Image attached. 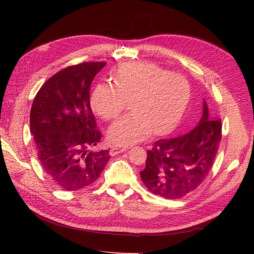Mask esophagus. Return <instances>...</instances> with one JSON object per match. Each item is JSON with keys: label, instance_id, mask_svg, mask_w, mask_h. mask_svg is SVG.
Wrapping results in <instances>:
<instances>
[{"label": "esophagus", "instance_id": "obj_1", "mask_svg": "<svg viewBox=\"0 0 254 254\" xmlns=\"http://www.w3.org/2000/svg\"><path fill=\"white\" fill-rule=\"evenodd\" d=\"M127 149H128V147H126V146H113V147L110 149V155L111 156L119 155V153L124 152Z\"/></svg>", "mask_w": 254, "mask_h": 254}]
</instances>
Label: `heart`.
Segmentation results:
<instances>
[{
	"mask_svg": "<svg viewBox=\"0 0 254 254\" xmlns=\"http://www.w3.org/2000/svg\"><path fill=\"white\" fill-rule=\"evenodd\" d=\"M113 83H98L91 95V107L107 121L115 120L131 101L132 112L110 127L111 142L128 145L151 133L162 135L178 125L186 111L190 86L186 76L170 73L156 64L137 61L122 64Z\"/></svg>",
	"mask_w": 254,
	"mask_h": 254,
	"instance_id": "1",
	"label": "heart"
}]
</instances>
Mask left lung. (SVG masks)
Listing matches in <instances>:
<instances>
[{
    "instance_id": "1",
    "label": "left lung",
    "mask_w": 254,
    "mask_h": 254,
    "mask_svg": "<svg viewBox=\"0 0 254 254\" xmlns=\"http://www.w3.org/2000/svg\"><path fill=\"white\" fill-rule=\"evenodd\" d=\"M221 141V121L213 119L203 102L198 125L187 133L159 140L147 150L140 172L152 194L179 199L196 190L210 173Z\"/></svg>"
}]
</instances>
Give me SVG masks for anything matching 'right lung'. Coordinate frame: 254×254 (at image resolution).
Masks as SVG:
<instances>
[{
	"label": "right lung",
	"instance_id": "add662e5",
	"mask_svg": "<svg viewBox=\"0 0 254 254\" xmlns=\"http://www.w3.org/2000/svg\"><path fill=\"white\" fill-rule=\"evenodd\" d=\"M106 63L66 66L43 83L30 110L37 155L60 189L78 190L94 184L110 160L109 149L92 151L102 139L90 106V87Z\"/></svg>",
	"mask_w": 254,
	"mask_h": 254
}]
</instances>
